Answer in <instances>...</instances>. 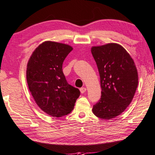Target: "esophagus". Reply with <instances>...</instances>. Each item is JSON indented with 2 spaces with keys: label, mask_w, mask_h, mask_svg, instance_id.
<instances>
[{
  "label": "esophagus",
  "mask_w": 155,
  "mask_h": 155,
  "mask_svg": "<svg viewBox=\"0 0 155 155\" xmlns=\"http://www.w3.org/2000/svg\"><path fill=\"white\" fill-rule=\"evenodd\" d=\"M80 91L81 93H84L86 92V91H87V88H86L85 87H82L80 88Z\"/></svg>",
  "instance_id": "obj_1"
}]
</instances>
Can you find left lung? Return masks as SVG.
<instances>
[{
  "mask_svg": "<svg viewBox=\"0 0 155 155\" xmlns=\"http://www.w3.org/2000/svg\"><path fill=\"white\" fill-rule=\"evenodd\" d=\"M100 77L101 96L93 113L102 120H111L126 110L138 86L135 62L124 48L117 43L91 47Z\"/></svg>",
  "mask_w": 155,
  "mask_h": 155,
  "instance_id": "8db88e82",
  "label": "left lung"
}]
</instances>
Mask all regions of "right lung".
I'll return each mask as SVG.
<instances>
[{"label": "right lung", "mask_w": 155, "mask_h": 155, "mask_svg": "<svg viewBox=\"0 0 155 155\" xmlns=\"http://www.w3.org/2000/svg\"><path fill=\"white\" fill-rule=\"evenodd\" d=\"M72 50L68 45L45 41L34 51L27 62L30 93L40 108L54 117L71 112L80 95L78 88L68 84L62 71L63 62Z\"/></svg>", "instance_id": "right-lung-1"}]
</instances>
